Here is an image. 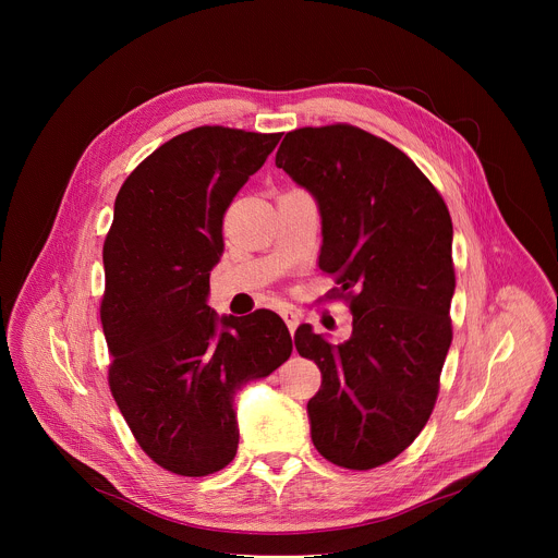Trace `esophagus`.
<instances>
[{"instance_id":"esophagus-1","label":"esophagus","mask_w":558,"mask_h":558,"mask_svg":"<svg viewBox=\"0 0 558 558\" xmlns=\"http://www.w3.org/2000/svg\"><path fill=\"white\" fill-rule=\"evenodd\" d=\"M280 315H282V320L287 323L289 331L293 333V331H295V327H298V323H300V313H298L295 308L287 306V308H282V311H280Z\"/></svg>"}]
</instances>
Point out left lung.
I'll use <instances>...</instances> for the list:
<instances>
[{
	"label": "left lung",
	"mask_w": 558,
	"mask_h": 558,
	"mask_svg": "<svg viewBox=\"0 0 558 558\" xmlns=\"http://www.w3.org/2000/svg\"><path fill=\"white\" fill-rule=\"evenodd\" d=\"M276 166L323 216L320 269L336 276L353 333L329 344L302 325L295 349L323 373L308 404L325 459L371 470L426 426L452 342V220L411 158L349 123L287 132Z\"/></svg>",
	"instance_id": "obj_1"
}]
</instances>
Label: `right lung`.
I'll return each mask as SVG.
<instances>
[{"mask_svg":"<svg viewBox=\"0 0 558 558\" xmlns=\"http://www.w3.org/2000/svg\"><path fill=\"white\" fill-rule=\"evenodd\" d=\"M280 136L194 128L154 149L114 201L101 300L108 381L141 450L174 474L205 476L235 457V392L293 349L278 313L218 320L205 302L225 211Z\"/></svg>","mask_w":558,"mask_h":558,"instance_id":"right-lung-1","label":"right lung"}]
</instances>
